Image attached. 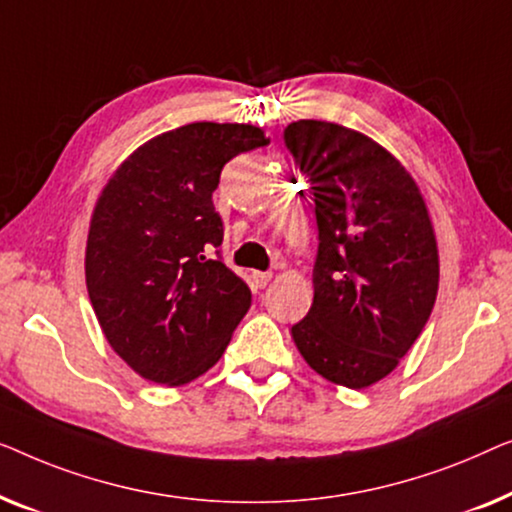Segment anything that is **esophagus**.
Masks as SVG:
<instances>
[{
  "mask_svg": "<svg viewBox=\"0 0 512 512\" xmlns=\"http://www.w3.org/2000/svg\"><path fill=\"white\" fill-rule=\"evenodd\" d=\"M271 278H273V273H262V271H253V276H250V280H253V287L255 290H262V287H266L271 283Z\"/></svg>",
  "mask_w": 512,
  "mask_h": 512,
  "instance_id": "esophagus-1",
  "label": "esophagus"
}]
</instances>
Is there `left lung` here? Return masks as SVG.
I'll use <instances>...</instances> for the list:
<instances>
[{
  "label": "left lung",
  "instance_id": "8db88e82",
  "mask_svg": "<svg viewBox=\"0 0 512 512\" xmlns=\"http://www.w3.org/2000/svg\"><path fill=\"white\" fill-rule=\"evenodd\" d=\"M318 220L313 304L292 338L329 383L364 390L397 369L427 325L438 248L420 187L392 153L327 120L285 127Z\"/></svg>",
  "mask_w": 512,
  "mask_h": 512
}]
</instances>
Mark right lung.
I'll list each match as a JSON object with an SVG mask.
<instances>
[{
	"label": "right lung",
	"mask_w": 512,
	"mask_h": 512,
	"mask_svg": "<svg viewBox=\"0 0 512 512\" xmlns=\"http://www.w3.org/2000/svg\"><path fill=\"white\" fill-rule=\"evenodd\" d=\"M266 143L255 125L190 122L136 148L99 194L85 285L106 341L150 383L199 378L248 313L253 294L218 253L213 192L232 157Z\"/></svg>",
	"instance_id": "add662e5"
}]
</instances>
